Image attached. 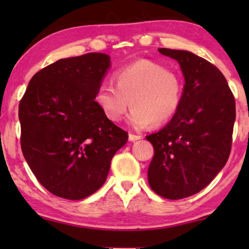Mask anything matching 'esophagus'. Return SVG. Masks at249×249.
Segmentation results:
<instances>
[{"instance_id":"esophagus-1","label":"esophagus","mask_w":249,"mask_h":249,"mask_svg":"<svg viewBox=\"0 0 249 249\" xmlns=\"http://www.w3.org/2000/svg\"><path fill=\"white\" fill-rule=\"evenodd\" d=\"M142 137L139 136V134H133V133L128 134V141H130V142L139 141V139H142Z\"/></svg>"}]
</instances>
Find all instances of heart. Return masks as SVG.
<instances>
[{"label":"heart","mask_w":249,"mask_h":249,"mask_svg":"<svg viewBox=\"0 0 249 249\" xmlns=\"http://www.w3.org/2000/svg\"><path fill=\"white\" fill-rule=\"evenodd\" d=\"M112 79L115 87L103 83L95 92L96 104L110 122H121L131 107L132 126H160L172 119L181 103L184 83L179 73L150 59L125 65Z\"/></svg>","instance_id":"heart-1"}]
</instances>
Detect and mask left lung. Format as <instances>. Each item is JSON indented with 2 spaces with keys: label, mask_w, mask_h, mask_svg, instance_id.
I'll use <instances>...</instances> for the list:
<instances>
[{
  "label": "left lung",
  "mask_w": 249,
  "mask_h": 249,
  "mask_svg": "<svg viewBox=\"0 0 249 249\" xmlns=\"http://www.w3.org/2000/svg\"><path fill=\"white\" fill-rule=\"evenodd\" d=\"M158 50L179 62L185 87L171 122L146 137L154 148L147 177L158 196L178 200L200 192L227 162L235 99L225 76L212 63L190 51Z\"/></svg>",
  "instance_id": "obj_1"
}]
</instances>
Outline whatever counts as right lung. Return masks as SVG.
I'll return each mask as SVG.
<instances>
[{
    "label": "right lung",
    "instance_id": "right-lung-1",
    "mask_svg": "<svg viewBox=\"0 0 249 249\" xmlns=\"http://www.w3.org/2000/svg\"><path fill=\"white\" fill-rule=\"evenodd\" d=\"M110 67L101 53L59 59L36 72L18 105L21 148L50 193L81 200L103 186L128 134L103 115L95 92Z\"/></svg>",
    "mask_w": 249,
    "mask_h": 249
}]
</instances>
